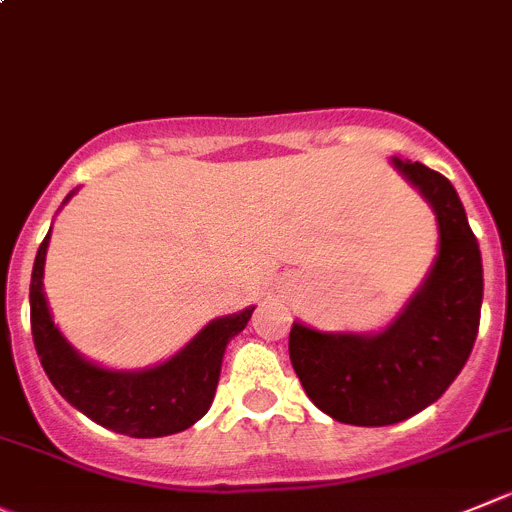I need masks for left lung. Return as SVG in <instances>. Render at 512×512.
<instances>
[{
	"mask_svg": "<svg viewBox=\"0 0 512 512\" xmlns=\"http://www.w3.org/2000/svg\"><path fill=\"white\" fill-rule=\"evenodd\" d=\"M392 165L427 198L440 246L430 274L382 332H316L294 321L289 357L309 399L344 425L384 427L445 394L478 337L483 259L450 180L422 163Z\"/></svg>",
	"mask_w": 512,
	"mask_h": 512,
	"instance_id": "obj_1",
	"label": "left lung"
}]
</instances>
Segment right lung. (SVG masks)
Segmentation results:
<instances>
[{
  "mask_svg": "<svg viewBox=\"0 0 512 512\" xmlns=\"http://www.w3.org/2000/svg\"><path fill=\"white\" fill-rule=\"evenodd\" d=\"M47 246L50 233L40 243L32 266L29 321L34 349L57 392L92 422L120 435L165 437L196 425L216 394L226 344L246 329L253 306L213 319L168 362L133 372L105 369L77 354L52 321L42 289Z\"/></svg>",
  "mask_w": 512,
  "mask_h": 512,
  "instance_id": "add662e5",
  "label": "right lung"
}]
</instances>
